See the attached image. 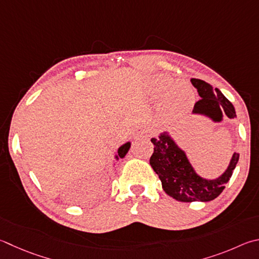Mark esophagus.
<instances>
[{
  "instance_id": "esophagus-1",
  "label": "esophagus",
  "mask_w": 259,
  "mask_h": 259,
  "mask_svg": "<svg viewBox=\"0 0 259 259\" xmlns=\"http://www.w3.org/2000/svg\"><path fill=\"white\" fill-rule=\"evenodd\" d=\"M148 135V133H147V131H146V130H139L138 131V133H137V136H147Z\"/></svg>"
}]
</instances>
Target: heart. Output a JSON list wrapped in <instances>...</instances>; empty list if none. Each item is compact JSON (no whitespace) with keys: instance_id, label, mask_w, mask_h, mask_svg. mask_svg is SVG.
<instances>
[{"instance_id":"heart-1","label":"heart","mask_w":259,"mask_h":259,"mask_svg":"<svg viewBox=\"0 0 259 259\" xmlns=\"http://www.w3.org/2000/svg\"><path fill=\"white\" fill-rule=\"evenodd\" d=\"M182 87H186V84L181 82H175L172 83L171 79L163 76H156L152 78L148 82V93L152 96H157L161 95L162 93L165 92V95H164V102L167 106L172 105V95L175 91H177L179 94L183 92Z\"/></svg>"}]
</instances>
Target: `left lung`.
<instances>
[{
  "instance_id": "left-lung-1",
  "label": "left lung",
  "mask_w": 259,
  "mask_h": 259,
  "mask_svg": "<svg viewBox=\"0 0 259 259\" xmlns=\"http://www.w3.org/2000/svg\"><path fill=\"white\" fill-rule=\"evenodd\" d=\"M191 83L201 97L195 104L194 113L208 116L215 122L222 121L223 114L230 119L237 116L232 103L220 89L196 78L191 79ZM152 143L154 153L149 159L150 166L162 181L164 191L182 203L215 199L224 190L239 161V154L234 153L227 171L218 179L207 180L197 175L186 153L167 134H162L157 139L152 138Z\"/></svg>"
}]
</instances>
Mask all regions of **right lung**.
<instances>
[{"instance_id":"add662e5","label":"right lung","mask_w":259,"mask_h":259,"mask_svg":"<svg viewBox=\"0 0 259 259\" xmlns=\"http://www.w3.org/2000/svg\"><path fill=\"white\" fill-rule=\"evenodd\" d=\"M129 148H130V143H126V144H124V145H122L121 147L119 148V150H117V155H116V158L119 159V158H123L124 156H125V154L128 153V150H129Z\"/></svg>"}]
</instances>
